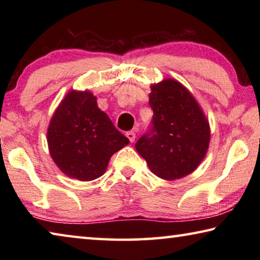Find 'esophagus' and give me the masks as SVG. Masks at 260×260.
Segmentation results:
<instances>
[{
  "instance_id": "34e87169",
  "label": "esophagus",
  "mask_w": 260,
  "mask_h": 260,
  "mask_svg": "<svg viewBox=\"0 0 260 260\" xmlns=\"http://www.w3.org/2000/svg\"><path fill=\"white\" fill-rule=\"evenodd\" d=\"M126 136H127V138H128V140L131 141V142H134V141H135V133H134V132H127V133H126Z\"/></svg>"
}]
</instances>
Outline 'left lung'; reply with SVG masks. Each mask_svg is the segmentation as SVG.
Here are the masks:
<instances>
[{
	"mask_svg": "<svg viewBox=\"0 0 260 260\" xmlns=\"http://www.w3.org/2000/svg\"><path fill=\"white\" fill-rule=\"evenodd\" d=\"M151 125L135 143L157 177L175 180L190 174L208 151L210 126L199 103L181 83L166 79L151 86Z\"/></svg>",
	"mask_w": 260,
	"mask_h": 260,
	"instance_id": "left-lung-1",
	"label": "left lung"
}]
</instances>
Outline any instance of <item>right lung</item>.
I'll list each match as a JSON object with an SVG mask.
<instances>
[{
	"label": "right lung",
	"instance_id": "obj_1",
	"mask_svg": "<svg viewBox=\"0 0 260 260\" xmlns=\"http://www.w3.org/2000/svg\"><path fill=\"white\" fill-rule=\"evenodd\" d=\"M47 136L56 165L80 181L100 178L113 153L129 143L89 91L72 90L65 96L51 118Z\"/></svg>",
	"mask_w": 260,
	"mask_h": 260
}]
</instances>
